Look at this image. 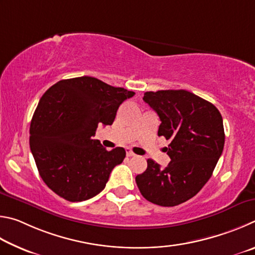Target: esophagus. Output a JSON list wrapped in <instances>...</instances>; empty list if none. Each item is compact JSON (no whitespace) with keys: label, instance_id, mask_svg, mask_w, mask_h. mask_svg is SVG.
Wrapping results in <instances>:
<instances>
[{"label":"esophagus","instance_id":"1","mask_svg":"<svg viewBox=\"0 0 255 255\" xmlns=\"http://www.w3.org/2000/svg\"><path fill=\"white\" fill-rule=\"evenodd\" d=\"M127 155H128V157H134L135 154L133 153L130 149H128V150H127Z\"/></svg>","mask_w":255,"mask_h":255}]
</instances>
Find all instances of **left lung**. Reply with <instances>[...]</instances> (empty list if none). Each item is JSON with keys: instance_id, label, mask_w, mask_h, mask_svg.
<instances>
[{"instance_id": "obj_1", "label": "left lung", "mask_w": 255, "mask_h": 255, "mask_svg": "<svg viewBox=\"0 0 255 255\" xmlns=\"http://www.w3.org/2000/svg\"><path fill=\"white\" fill-rule=\"evenodd\" d=\"M143 101L161 121L158 135L170 140L164 151L171 161L161 168L148 159L136 185L149 202L177 206L193 198L212 177L224 149L222 115L212 103L185 89L146 92Z\"/></svg>"}]
</instances>
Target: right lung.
Instances as JSON below:
<instances>
[{
    "label": "right lung",
    "mask_w": 255,
    "mask_h": 255,
    "mask_svg": "<svg viewBox=\"0 0 255 255\" xmlns=\"http://www.w3.org/2000/svg\"><path fill=\"white\" fill-rule=\"evenodd\" d=\"M134 92L83 76L62 79L40 98L30 124V149L40 177L69 202H83L105 188L123 148L107 151L94 140L98 125H112L119 106Z\"/></svg>",
    "instance_id": "add662e5"
}]
</instances>
